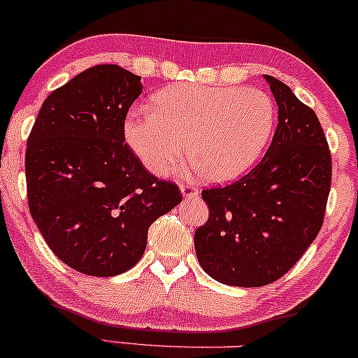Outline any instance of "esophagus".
<instances>
[{"mask_svg": "<svg viewBox=\"0 0 358 358\" xmlns=\"http://www.w3.org/2000/svg\"><path fill=\"white\" fill-rule=\"evenodd\" d=\"M180 188H182V193H183L185 199L192 200V199H196V196H199V188H196L192 182H183L182 185H180Z\"/></svg>", "mask_w": 358, "mask_h": 358, "instance_id": "obj_1", "label": "esophagus"}]
</instances>
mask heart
<instances>
[{
    "instance_id": "b5f03b06",
    "label": "heart",
    "mask_w": 358,
    "mask_h": 358,
    "mask_svg": "<svg viewBox=\"0 0 358 358\" xmlns=\"http://www.w3.org/2000/svg\"><path fill=\"white\" fill-rule=\"evenodd\" d=\"M276 106L261 89L231 85H171L153 96V110L134 108L126 139L151 173L178 168L187 145L196 173L227 182L249 170L268 146Z\"/></svg>"
}]
</instances>
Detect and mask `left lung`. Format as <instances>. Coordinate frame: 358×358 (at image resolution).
I'll return each instance as SVG.
<instances>
[{
	"instance_id": "1",
	"label": "left lung",
	"mask_w": 358,
	"mask_h": 358,
	"mask_svg": "<svg viewBox=\"0 0 358 358\" xmlns=\"http://www.w3.org/2000/svg\"><path fill=\"white\" fill-rule=\"evenodd\" d=\"M278 127L264 158L225 187L202 190L208 219L195 231L205 273L231 286L259 287L286 274L323 225L331 155L315 110L266 76Z\"/></svg>"
}]
</instances>
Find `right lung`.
Wrapping results in <instances>:
<instances>
[{
	"label": "right lung",
	"mask_w": 358,
	"mask_h": 358,
	"mask_svg": "<svg viewBox=\"0 0 358 358\" xmlns=\"http://www.w3.org/2000/svg\"><path fill=\"white\" fill-rule=\"evenodd\" d=\"M141 77L114 64L90 67L43 102L27 141L28 207L60 261L89 276L131 269L148 229L182 202L178 185L143 166L124 136Z\"/></svg>",
	"instance_id": "right-lung-1"
}]
</instances>
